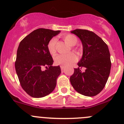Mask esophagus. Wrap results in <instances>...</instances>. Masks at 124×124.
I'll return each mask as SVG.
<instances>
[{"mask_svg": "<svg viewBox=\"0 0 124 124\" xmlns=\"http://www.w3.org/2000/svg\"><path fill=\"white\" fill-rule=\"evenodd\" d=\"M64 68H65L64 66H63V65L61 66V70H62V71H63V70H64Z\"/></svg>", "mask_w": 124, "mask_h": 124, "instance_id": "esophagus-1", "label": "esophagus"}]
</instances>
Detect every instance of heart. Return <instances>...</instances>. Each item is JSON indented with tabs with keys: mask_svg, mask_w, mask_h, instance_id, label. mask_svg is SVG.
<instances>
[{
	"mask_svg": "<svg viewBox=\"0 0 124 124\" xmlns=\"http://www.w3.org/2000/svg\"><path fill=\"white\" fill-rule=\"evenodd\" d=\"M63 39L70 46H74L78 42V39L75 35L72 34H67L63 36ZM57 39L56 38L51 39L47 44V49L50 54L54 55L56 53V44ZM77 60V56L73 53L68 54H59L56 56L54 58L55 63L64 66H69L71 63Z\"/></svg>",
	"mask_w": 124,
	"mask_h": 124,
	"instance_id": "obj_1",
	"label": "heart"
}]
</instances>
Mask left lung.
<instances>
[{
  "label": "left lung",
  "instance_id": "1",
  "mask_svg": "<svg viewBox=\"0 0 124 124\" xmlns=\"http://www.w3.org/2000/svg\"><path fill=\"white\" fill-rule=\"evenodd\" d=\"M71 33L77 35L83 45V56L70 77V82L80 94L93 97L106 85L111 68L110 54L107 45L92 31L76 29ZM86 68L82 72V68Z\"/></svg>",
  "mask_w": 124,
  "mask_h": 124
}]
</instances>
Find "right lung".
Masks as SVG:
<instances>
[{
  "mask_svg": "<svg viewBox=\"0 0 124 124\" xmlns=\"http://www.w3.org/2000/svg\"><path fill=\"white\" fill-rule=\"evenodd\" d=\"M60 32L38 29L20 42L15 68L22 88L33 98L50 94L56 86L61 70L59 66H52L53 60L47 49V44ZM43 67L46 68L44 71L42 70Z\"/></svg>",
  "mask_w": 124,
  "mask_h": 124,
  "instance_id": "obj_1",
  "label": "right lung"
}]
</instances>
